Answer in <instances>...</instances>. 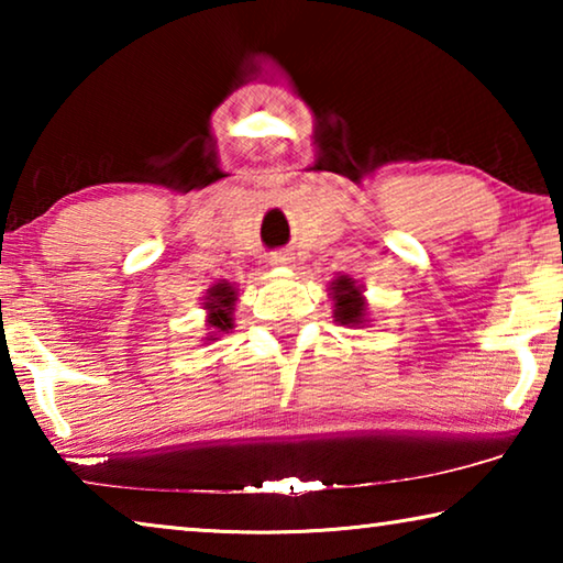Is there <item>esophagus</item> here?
I'll list each match as a JSON object with an SVG mask.
<instances>
[{"instance_id":"obj_1","label":"esophagus","mask_w":563,"mask_h":563,"mask_svg":"<svg viewBox=\"0 0 563 563\" xmlns=\"http://www.w3.org/2000/svg\"><path fill=\"white\" fill-rule=\"evenodd\" d=\"M268 263L273 265V268H292L295 253H290V251H275V253H271Z\"/></svg>"}]
</instances>
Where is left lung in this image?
I'll return each instance as SVG.
<instances>
[{"mask_svg":"<svg viewBox=\"0 0 563 563\" xmlns=\"http://www.w3.org/2000/svg\"><path fill=\"white\" fill-rule=\"evenodd\" d=\"M328 295L332 298V318L345 328H365L369 325L365 285H360L350 275H338L330 280Z\"/></svg>","mask_w":563,"mask_h":563,"instance_id":"8db88e82","label":"left lung"}]
</instances>
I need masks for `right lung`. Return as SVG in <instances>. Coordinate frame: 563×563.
<instances>
[{
	"instance_id": "right-lung-1",
	"label": "right lung",
	"mask_w": 563,
	"mask_h": 563,
	"mask_svg": "<svg viewBox=\"0 0 563 563\" xmlns=\"http://www.w3.org/2000/svg\"><path fill=\"white\" fill-rule=\"evenodd\" d=\"M235 302H238V288L235 283L218 280L203 295V310H206V342H213L225 332H231L235 325Z\"/></svg>"
}]
</instances>
